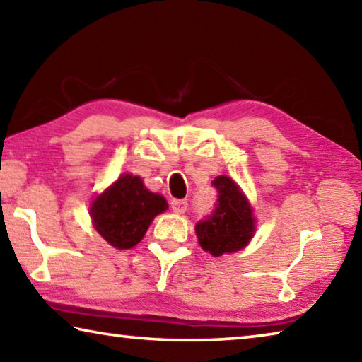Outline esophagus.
Returning <instances> with one entry per match:
<instances>
[{"label":"esophagus","instance_id":"obj_1","mask_svg":"<svg viewBox=\"0 0 362 362\" xmlns=\"http://www.w3.org/2000/svg\"><path fill=\"white\" fill-rule=\"evenodd\" d=\"M170 207H173L174 212L183 214L188 207V201L187 199H173V201H170Z\"/></svg>","mask_w":362,"mask_h":362}]
</instances>
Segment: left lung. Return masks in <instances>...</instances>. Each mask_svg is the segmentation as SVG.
Wrapping results in <instances>:
<instances>
[{"mask_svg":"<svg viewBox=\"0 0 362 362\" xmlns=\"http://www.w3.org/2000/svg\"><path fill=\"white\" fill-rule=\"evenodd\" d=\"M212 187L217 192L216 207L194 228L201 247L220 257L246 246L254 236L255 225L246 196L230 177H217L212 180Z\"/></svg>","mask_w":362,"mask_h":362,"instance_id":"1","label":"left lung"}]
</instances>
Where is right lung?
Here are the masks:
<instances>
[{"label":"right lung","mask_w":362,"mask_h":362,"mask_svg":"<svg viewBox=\"0 0 362 362\" xmlns=\"http://www.w3.org/2000/svg\"><path fill=\"white\" fill-rule=\"evenodd\" d=\"M168 209L161 194L151 193L137 175L122 174L90 206L94 228L116 249H131L142 241L158 214Z\"/></svg>","instance_id":"right-lung-1"}]
</instances>
